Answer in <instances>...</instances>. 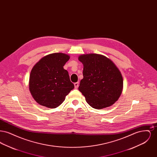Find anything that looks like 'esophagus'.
<instances>
[{"instance_id": "esophagus-1", "label": "esophagus", "mask_w": 157, "mask_h": 157, "mask_svg": "<svg viewBox=\"0 0 157 157\" xmlns=\"http://www.w3.org/2000/svg\"><path fill=\"white\" fill-rule=\"evenodd\" d=\"M74 85H75V89H77L78 88V86H79V82H75V83H74Z\"/></svg>"}]
</instances>
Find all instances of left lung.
<instances>
[{"label":"left lung","instance_id":"8db88e82","mask_svg":"<svg viewBox=\"0 0 157 157\" xmlns=\"http://www.w3.org/2000/svg\"><path fill=\"white\" fill-rule=\"evenodd\" d=\"M78 59L83 65V78L78 90L87 103L99 109L117 101L123 89V78L112 60L96 53L82 55Z\"/></svg>","mask_w":157,"mask_h":157}]
</instances>
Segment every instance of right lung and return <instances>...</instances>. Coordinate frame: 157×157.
<instances>
[{
  "mask_svg": "<svg viewBox=\"0 0 157 157\" xmlns=\"http://www.w3.org/2000/svg\"><path fill=\"white\" fill-rule=\"evenodd\" d=\"M70 57L54 53L42 58L33 67L29 78V90L39 104L49 108L59 106L74 85L63 66Z\"/></svg>",
  "mask_w": 157,
  "mask_h": 157,
  "instance_id": "add662e5",
  "label": "right lung"
}]
</instances>
